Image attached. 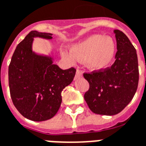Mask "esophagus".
Returning a JSON list of instances; mask_svg holds the SVG:
<instances>
[{
    "label": "esophagus",
    "instance_id": "34e87169",
    "mask_svg": "<svg viewBox=\"0 0 146 146\" xmlns=\"http://www.w3.org/2000/svg\"><path fill=\"white\" fill-rule=\"evenodd\" d=\"M81 76H82V72H81V71H80V70H78V69H77L76 74H75V77H74V78L77 79Z\"/></svg>",
    "mask_w": 146,
    "mask_h": 146
}]
</instances>
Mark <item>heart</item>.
I'll use <instances>...</instances> for the list:
<instances>
[{"label": "heart", "mask_w": 146, "mask_h": 146, "mask_svg": "<svg viewBox=\"0 0 146 146\" xmlns=\"http://www.w3.org/2000/svg\"><path fill=\"white\" fill-rule=\"evenodd\" d=\"M116 45L110 37L94 35L72 48L71 52L62 51L65 59L74 63L77 59H84L87 67L91 70L100 71L108 68L113 60Z\"/></svg>", "instance_id": "obj_1"}]
</instances>
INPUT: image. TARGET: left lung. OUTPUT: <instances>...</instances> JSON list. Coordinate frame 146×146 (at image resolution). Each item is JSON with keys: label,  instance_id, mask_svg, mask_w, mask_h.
Returning a JSON list of instances; mask_svg holds the SVG:
<instances>
[{"label": "left lung", "instance_id": "8db88e82", "mask_svg": "<svg viewBox=\"0 0 146 146\" xmlns=\"http://www.w3.org/2000/svg\"><path fill=\"white\" fill-rule=\"evenodd\" d=\"M114 33L117 51L111 67L84 73L90 84L84 100L91 111L100 115L121 112L133 98L139 83L136 50L122 31L115 30Z\"/></svg>", "mask_w": 146, "mask_h": 146}]
</instances>
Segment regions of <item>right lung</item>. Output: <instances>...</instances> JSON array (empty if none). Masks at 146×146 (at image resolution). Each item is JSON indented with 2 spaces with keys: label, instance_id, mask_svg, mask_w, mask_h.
I'll return each mask as SVG.
<instances>
[{
  "label": "right lung",
  "instance_id": "obj_1",
  "mask_svg": "<svg viewBox=\"0 0 146 146\" xmlns=\"http://www.w3.org/2000/svg\"><path fill=\"white\" fill-rule=\"evenodd\" d=\"M51 33L31 32L18 44L8 68L10 93L18 111L33 121L52 118L62 104V91L72 83L76 69L62 70L52 58L32 50L34 37L52 39Z\"/></svg>",
  "mask_w": 146,
  "mask_h": 146
}]
</instances>
